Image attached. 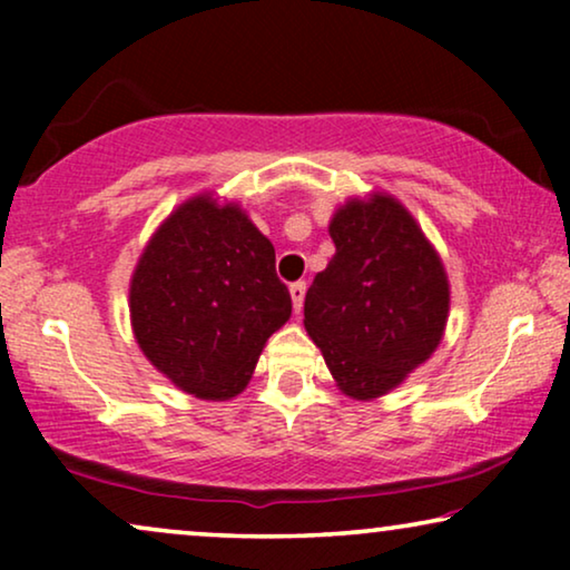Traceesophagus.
I'll use <instances>...</instances> for the list:
<instances>
[{
  "mask_svg": "<svg viewBox=\"0 0 570 570\" xmlns=\"http://www.w3.org/2000/svg\"><path fill=\"white\" fill-rule=\"evenodd\" d=\"M291 298H293V308L301 311L303 298H306V283H303V279H298V283L291 285Z\"/></svg>",
  "mask_w": 570,
  "mask_h": 570,
  "instance_id": "obj_1",
  "label": "esophagus"
}]
</instances>
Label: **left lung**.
<instances>
[{
    "label": "left lung",
    "instance_id": "1",
    "mask_svg": "<svg viewBox=\"0 0 570 570\" xmlns=\"http://www.w3.org/2000/svg\"><path fill=\"white\" fill-rule=\"evenodd\" d=\"M334 256L303 303V324L353 400L400 386L439 347L449 318L443 264L389 194L350 199L330 223Z\"/></svg>",
    "mask_w": 570,
    "mask_h": 570
}]
</instances>
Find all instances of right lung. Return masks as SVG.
I'll return each instance as SVG.
<instances>
[{"label": "right lung", "mask_w": 570, "mask_h": 570, "mask_svg": "<svg viewBox=\"0 0 570 570\" xmlns=\"http://www.w3.org/2000/svg\"><path fill=\"white\" fill-rule=\"evenodd\" d=\"M291 311L275 246L238 205H217L209 194L168 215L129 285L131 330L147 361L213 402L244 392Z\"/></svg>", "instance_id": "1"}]
</instances>
